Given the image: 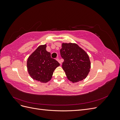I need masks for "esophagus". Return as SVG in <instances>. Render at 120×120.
<instances>
[{
  "label": "esophagus",
  "instance_id": "34e87169",
  "mask_svg": "<svg viewBox=\"0 0 120 120\" xmlns=\"http://www.w3.org/2000/svg\"><path fill=\"white\" fill-rule=\"evenodd\" d=\"M56 60L58 61V62H59L60 64H61V62H60V59H56Z\"/></svg>",
  "mask_w": 120,
  "mask_h": 120
}]
</instances>
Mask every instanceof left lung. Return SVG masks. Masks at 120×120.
<instances>
[{
  "label": "left lung",
  "mask_w": 120,
  "mask_h": 120,
  "mask_svg": "<svg viewBox=\"0 0 120 120\" xmlns=\"http://www.w3.org/2000/svg\"><path fill=\"white\" fill-rule=\"evenodd\" d=\"M61 47L62 68L68 80L77 82L86 79L90 68L88 54L76 43H63Z\"/></svg>",
  "instance_id": "obj_1"
}]
</instances>
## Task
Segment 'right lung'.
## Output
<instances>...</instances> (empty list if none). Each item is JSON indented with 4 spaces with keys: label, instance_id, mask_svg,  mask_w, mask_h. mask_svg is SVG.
Masks as SVG:
<instances>
[{
    "label": "right lung",
    "instance_id": "add662e5",
    "mask_svg": "<svg viewBox=\"0 0 120 120\" xmlns=\"http://www.w3.org/2000/svg\"><path fill=\"white\" fill-rule=\"evenodd\" d=\"M46 45H39L28 57L27 68L29 75L34 80L47 82L51 79L54 71L60 66L46 50Z\"/></svg>",
    "mask_w": 120,
    "mask_h": 120
}]
</instances>
